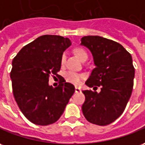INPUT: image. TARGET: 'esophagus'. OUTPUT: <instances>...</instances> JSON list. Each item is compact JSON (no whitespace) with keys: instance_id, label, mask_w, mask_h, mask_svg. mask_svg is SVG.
Wrapping results in <instances>:
<instances>
[{"instance_id":"obj_1","label":"esophagus","mask_w":145,"mask_h":145,"mask_svg":"<svg viewBox=\"0 0 145 145\" xmlns=\"http://www.w3.org/2000/svg\"><path fill=\"white\" fill-rule=\"evenodd\" d=\"M75 91H76V93H77V92H80V91H81V89H80V88H78V87H76V88H75Z\"/></svg>"}]
</instances>
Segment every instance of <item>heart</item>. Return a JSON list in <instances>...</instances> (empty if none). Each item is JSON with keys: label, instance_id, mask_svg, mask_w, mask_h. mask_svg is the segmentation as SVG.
Returning a JSON list of instances; mask_svg holds the SVG:
<instances>
[{"label": "heart", "instance_id": "heart-1", "mask_svg": "<svg viewBox=\"0 0 145 145\" xmlns=\"http://www.w3.org/2000/svg\"><path fill=\"white\" fill-rule=\"evenodd\" d=\"M75 53H76V54L77 55V57L81 61L87 60L88 57L87 52L84 49H82V48H77V49H76L75 50ZM65 58H66V55L64 53L62 55H61V65H63L65 63ZM84 77V75L77 73L76 72H73V71H68V72H66L65 73V80H66L67 82L73 84L75 85H79L80 84V82H81V80Z\"/></svg>", "mask_w": 145, "mask_h": 145}]
</instances>
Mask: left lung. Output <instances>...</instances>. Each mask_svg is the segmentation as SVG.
Masks as SVG:
<instances>
[{
  "instance_id": "left-lung-1",
  "label": "left lung",
  "mask_w": 145,
  "mask_h": 145,
  "mask_svg": "<svg viewBox=\"0 0 145 145\" xmlns=\"http://www.w3.org/2000/svg\"><path fill=\"white\" fill-rule=\"evenodd\" d=\"M81 45L93 55L94 69L86 84L101 91H83L82 111L89 122L107 125L123 113L131 96L135 69L132 56L121 44L100 36H84Z\"/></svg>"
}]
</instances>
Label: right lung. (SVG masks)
Masks as SVG:
<instances>
[{"label":"right lung","instance_id":"right-lung-1","mask_svg":"<svg viewBox=\"0 0 145 145\" xmlns=\"http://www.w3.org/2000/svg\"><path fill=\"white\" fill-rule=\"evenodd\" d=\"M70 45L68 38L46 35L26 45L14 57L10 72L14 98L34 124L56 122L74 93L75 87L65 79L56 88L49 85L50 76H59L61 57Z\"/></svg>","mask_w":145,"mask_h":145}]
</instances>
